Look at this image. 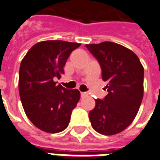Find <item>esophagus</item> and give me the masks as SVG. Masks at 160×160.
Segmentation results:
<instances>
[{"label":"esophagus","mask_w":160,"mask_h":160,"mask_svg":"<svg viewBox=\"0 0 160 160\" xmlns=\"http://www.w3.org/2000/svg\"><path fill=\"white\" fill-rule=\"evenodd\" d=\"M86 95H87V94L85 93V92H81V93H80V96H82V97L85 96H86Z\"/></svg>","instance_id":"34e87169"}]
</instances>
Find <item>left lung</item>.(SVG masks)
I'll return each mask as SVG.
<instances>
[{
    "instance_id": "obj_1",
    "label": "left lung",
    "mask_w": 160,
    "mask_h": 160,
    "mask_svg": "<svg viewBox=\"0 0 160 160\" xmlns=\"http://www.w3.org/2000/svg\"><path fill=\"white\" fill-rule=\"evenodd\" d=\"M98 60L108 94L96 99L89 112L91 126L103 135L126 129L137 115L143 96V67L132 50L112 42L86 44Z\"/></svg>"
}]
</instances>
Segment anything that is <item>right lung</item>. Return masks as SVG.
Wrapping results in <instances>:
<instances>
[{"instance_id": "add662e5", "label": "right lung", "mask_w": 160, "mask_h": 160, "mask_svg": "<svg viewBox=\"0 0 160 160\" xmlns=\"http://www.w3.org/2000/svg\"><path fill=\"white\" fill-rule=\"evenodd\" d=\"M80 46L61 40L42 41L34 44L21 62V102L27 117L42 131L57 133L69 125L80 93L77 89L67 90L53 79H60L67 58Z\"/></svg>"}]
</instances>
